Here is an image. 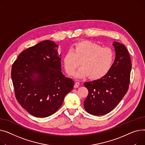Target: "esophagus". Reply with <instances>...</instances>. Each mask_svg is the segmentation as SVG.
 Returning <instances> with one entry per match:
<instances>
[{"label": "esophagus", "mask_w": 145, "mask_h": 145, "mask_svg": "<svg viewBox=\"0 0 145 145\" xmlns=\"http://www.w3.org/2000/svg\"><path fill=\"white\" fill-rule=\"evenodd\" d=\"M79 86H80V82H76L75 83V84H74V87L75 88H78V87H79Z\"/></svg>", "instance_id": "1"}]
</instances>
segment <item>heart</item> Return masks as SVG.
Returning <instances> with one entry per match:
<instances>
[{
	"mask_svg": "<svg viewBox=\"0 0 145 145\" xmlns=\"http://www.w3.org/2000/svg\"><path fill=\"white\" fill-rule=\"evenodd\" d=\"M114 59V53L110 48L102 47L89 40H83L75 42L67 51L63 61L69 75L74 74L80 61L81 67L76 72V77L84 78L89 76L91 79L98 80L108 73Z\"/></svg>",
	"mask_w": 145,
	"mask_h": 145,
	"instance_id": "heart-1",
	"label": "heart"
}]
</instances>
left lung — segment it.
Here are the masks:
<instances>
[{
	"label": "left lung",
	"instance_id": "1",
	"mask_svg": "<svg viewBox=\"0 0 145 145\" xmlns=\"http://www.w3.org/2000/svg\"><path fill=\"white\" fill-rule=\"evenodd\" d=\"M113 46L116 57L108 73L100 79L84 83L88 95L84 101L86 111L93 115H104L112 110L129 88L132 69L131 57L126 47L116 41Z\"/></svg>",
	"mask_w": 145,
	"mask_h": 145
}]
</instances>
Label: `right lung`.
<instances>
[{
    "mask_svg": "<svg viewBox=\"0 0 145 145\" xmlns=\"http://www.w3.org/2000/svg\"><path fill=\"white\" fill-rule=\"evenodd\" d=\"M58 45L44 40L24 50L12 67L11 76L18 103L31 115L54 114L74 87L61 72Z\"/></svg>",
    "mask_w": 145,
    "mask_h": 145,
    "instance_id": "right-lung-1",
    "label": "right lung"
}]
</instances>
